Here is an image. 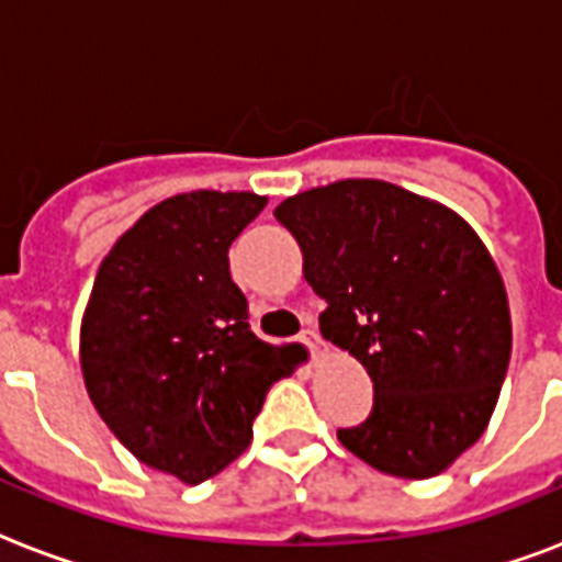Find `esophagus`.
I'll list each match as a JSON object with an SVG mask.
<instances>
[{
	"mask_svg": "<svg viewBox=\"0 0 562 562\" xmlns=\"http://www.w3.org/2000/svg\"><path fill=\"white\" fill-rule=\"evenodd\" d=\"M300 341L306 344L312 356H321V352H324V338H321L315 329H303V333H300Z\"/></svg>",
	"mask_w": 562,
	"mask_h": 562,
	"instance_id": "esophagus-1",
	"label": "esophagus"
}]
</instances>
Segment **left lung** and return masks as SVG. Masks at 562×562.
<instances>
[{
	"label": "left lung",
	"mask_w": 562,
	"mask_h": 562,
	"mask_svg": "<svg viewBox=\"0 0 562 562\" xmlns=\"http://www.w3.org/2000/svg\"><path fill=\"white\" fill-rule=\"evenodd\" d=\"M326 300L321 333L373 379V411L338 428L396 479L449 470L487 428L510 361V308L479 233L384 180H338L273 210Z\"/></svg>",
	"instance_id": "left-lung-1"
}]
</instances>
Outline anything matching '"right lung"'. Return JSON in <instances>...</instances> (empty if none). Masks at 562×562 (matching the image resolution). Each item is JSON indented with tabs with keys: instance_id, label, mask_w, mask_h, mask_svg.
Segmentation results:
<instances>
[{
	"instance_id": "obj_1",
	"label": "right lung",
	"mask_w": 562,
	"mask_h": 562,
	"mask_svg": "<svg viewBox=\"0 0 562 562\" xmlns=\"http://www.w3.org/2000/svg\"><path fill=\"white\" fill-rule=\"evenodd\" d=\"M254 192L175 194L104 256L81 321V373L125 449L183 484L245 452L294 344L259 341L227 250L265 210Z\"/></svg>"
}]
</instances>
